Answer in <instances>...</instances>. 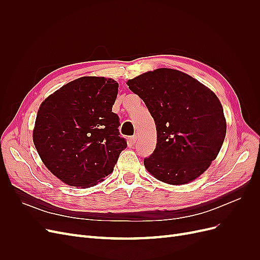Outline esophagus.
Returning a JSON list of instances; mask_svg holds the SVG:
<instances>
[{"instance_id":"34e87169","label":"esophagus","mask_w":260,"mask_h":260,"mask_svg":"<svg viewBox=\"0 0 260 260\" xmlns=\"http://www.w3.org/2000/svg\"><path fill=\"white\" fill-rule=\"evenodd\" d=\"M130 141H131V143H132V144H136V142L138 141V136H137V135H135L133 137H131Z\"/></svg>"}]
</instances>
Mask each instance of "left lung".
Instances as JSON below:
<instances>
[{
	"instance_id": "left-lung-1",
	"label": "left lung",
	"mask_w": 260,
	"mask_h": 260,
	"mask_svg": "<svg viewBox=\"0 0 260 260\" xmlns=\"http://www.w3.org/2000/svg\"><path fill=\"white\" fill-rule=\"evenodd\" d=\"M154 118L157 143L146 170L171 185L192 182L216 159L225 138L223 108L216 94L185 73L158 68L127 81Z\"/></svg>"
}]
</instances>
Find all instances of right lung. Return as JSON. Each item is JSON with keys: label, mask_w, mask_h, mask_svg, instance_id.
Instances as JSON below:
<instances>
[{"label": "right lung", "mask_w": 260, "mask_h": 260, "mask_svg": "<svg viewBox=\"0 0 260 260\" xmlns=\"http://www.w3.org/2000/svg\"><path fill=\"white\" fill-rule=\"evenodd\" d=\"M118 83L81 77L62 85L39 107L32 139L45 167L61 182L89 187L112 174L121 151L119 118L112 112Z\"/></svg>", "instance_id": "1"}]
</instances>
